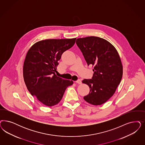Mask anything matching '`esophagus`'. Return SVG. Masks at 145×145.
I'll list each match as a JSON object with an SVG mask.
<instances>
[{"label":"esophagus","instance_id":"obj_1","mask_svg":"<svg viewBox=\"0 0 145 145\" xmlns=\"http://www.w3.org/2000/svg\"><path fill=\"white\" fill-rule=\"evenodd\" d=\"M76 82L77 83H78V84H82V80H80V79H78V80H77L76 81Z\"/></svg>","mask_w":145,"mask_h":145}]
</instances>
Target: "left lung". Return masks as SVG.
I'll list each match as a JSON object with an SVG mask.
<instances>
[{
	"mask_svg": "<svg viewBox=\"0 0 145 145\" xmlns=\"http://www.w3.org/2000/svg\"><path fill=\"white\" fill-rule=\"evenodd\" d=\"M76 43L88 65L94 67L92 79L82 81L90 89L84 99L90 104L101 105L112 97L121 82L123 67L120 57L114 46L101 38H80Z\"/></svg>",
	"mask_w": 145,
	"mask_h": 145,
	"instance_id": "1",
	"label": "left lung"
}]
</instances>
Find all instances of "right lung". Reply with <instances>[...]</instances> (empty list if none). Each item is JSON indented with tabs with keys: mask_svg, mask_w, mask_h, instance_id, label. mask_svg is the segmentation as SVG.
Instances as JSON below:
<instances>
[{
	"mask_svg": "<svg viewBox=\"0 0 145 145\" xmlns=\"http://www.w3.org/2000/svg\"><path fill=\"white\" fill-rule=\"evenodd\" d=\"M76 38L45 39L35 43L25 56L24 77L31 94L47 106L61 101L65 89L73 82L56 75L62 53L75 44Z\"/></svg>",
	"mask_w": 145,
	"mask_h": 145,
	"instance_id": "obj_1",
	"label": "right lung"
}]
</instances>
